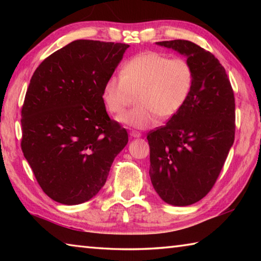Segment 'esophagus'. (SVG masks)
<instances>
[{"label":"esophagus","mask_w":261,"mask_h":261,"mask_svg":"<svg viewBox=\"0 0 261 261\" xmlns=\"http://www.w3.org/2000/svg\"><path fill=\"white\" fill-rule=\"evenodd\" d=\"M130 136L132 137V138H140L141 137V134L138 131H131L130 132Z\"/></svg>","instance_id":"1"}]
</instances>
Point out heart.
<instances>
[{"label":"heart","instance_id":"heart-1","mask_svg":"<svg viewBox=\"0 0 261 261\" xmlns=\"http://www.w3.org/2000/svg\"><path fill=\"white\" fill-rule=\"evenodd\" d=\"M194 69L184 57H170L159 51H144L123 65L103 84L102 99L112 114H121L138 94L139 106L118 117L122 124L145 130L155 126L160 117L177 115L191 96Z\"/></svg>","mask_w":261,"mask_h":261}]
</instances>
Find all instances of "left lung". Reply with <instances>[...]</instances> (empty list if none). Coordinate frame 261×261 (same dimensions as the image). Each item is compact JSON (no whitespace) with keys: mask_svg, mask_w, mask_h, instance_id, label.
I'll return each instance as SVG.
<instances>
[{"mask_svg":"<svg viewBox=\"0 0 261 261\" xmlns=\"http://www.w3.org/2000/svg\"><path fill=\"white\" fill-rule=\"evenodd\" d=\"M156 43L187 56L194 69L184 108L147 134L153 188L167 204L188 206L211 191L226 162L235 139V96L212 53L188 40Z\"/></svg>","mask_w":261,"mask_h":261,"instance_id":"left-lung-1","label":"left lung"}]
</instances>
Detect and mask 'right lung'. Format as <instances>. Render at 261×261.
Segmentation results:
<instances>
[{
  "label": "right lung",
  "instance_id": "1",
  "mask_svg": "<svg viewBox=\"0 0 261 261\" xmlns=\"http://www.w3.org/2000/svg\"><path fill=\"white\" fill-rule=\"evenodd\" d=\"M129 47L74 40L43 60L31 78L21 108V151L53 200L78 205L93 198L129 141L102 99L105 82Z\"/></svg>",
  "mask_w": 261,
  "mask_h": 261
}]
</instances>
